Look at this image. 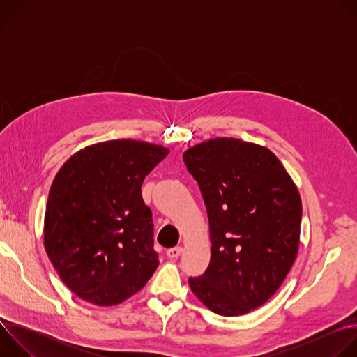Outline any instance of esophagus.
Returning a JSON list of instances; mask_svg holds the SVG:
<instances>
[{
    "instance_id": "esophagus-1",
    "label": "esophagus",
    "mask_w": 357,
    "mask_h": 357,
    "mask_svg": "<svg viewBox=\"0 0 357 357\" xmlns=\"http://www.w3.org/2000/svg\"><path fill=\"white\" fill-rule=\"evenodd\" d=\"M182 251H183V248L182 247H172V248H169V250H167V256L169 257V259H178L181 254H182Z\"/></svg>"
}]
</instances>
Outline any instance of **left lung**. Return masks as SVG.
Here are the masks:
<instances>
[{
  "mask_svg": "<svg viewBox=\"0 0 357 357\" xmlns=\"http://www.w3.org/2000/svg\"><path fill=\"white\" fill-rule=\"evenodd\" d=\"M209 219L212 256L193 294L215 314L237 317L267 302L291 270L299 245L298 189L273 152L215 138L183 154Z\"/></svg>",
  "mask_w": 357,
  "mask_h": 357,
  "instance_id": "8db88e82",
  "label": "left lung"
}]
</instances>
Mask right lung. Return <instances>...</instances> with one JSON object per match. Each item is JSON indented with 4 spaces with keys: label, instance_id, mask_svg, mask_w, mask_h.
Masks as SVG:
<instances>
[{
    "label": "right lung",
    "instance_id": "1",
    "mask_svg": "<svg viewBox=\"0 0 357 357\" xmlns=\"http://www.w3.org/2000/svg\"><path fill=\"white\" fill-rule=\"evenodd\" d=\"M168 152L135 139L98 142L76 152L56 174L43 243L79 298L112 307L138 292L157 270L152 212L141 186Z\"/></svg>",
    "mask_w": 357,
    "mask_h": 357
}]
</instances>
